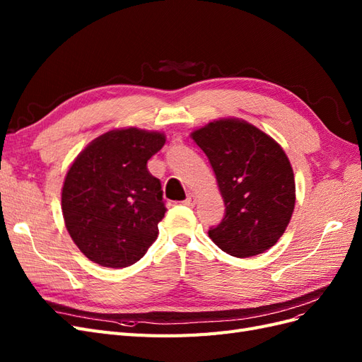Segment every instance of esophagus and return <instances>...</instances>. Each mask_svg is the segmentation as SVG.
<instances>
[{
	"instance_id": "34e87169",
	"label": "esophagus",
	"mask_w": 362,
	"mask_h": 362,
	"mask_svg": "<svg viewBox=\"0 0 362 362\" xmlns=\"http://www.w3.org/2000/svg\"><path fill=\"white\" fill-rule=\"evenodd\" d=\"M182 204L185 205V206H194V204H196V196L193 194V193H190L187 198H185L184 201H182Z\"/></svg>"
}]
</instances>
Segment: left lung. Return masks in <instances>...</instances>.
Here are the masks:
<instances>
[{"label": "left lung", "mask_w": 362, "mask_h": 362, "mask_svg": "<svg viewBox=\"0 0 362 362\" xmlns=\"http://www.w3.org/2000/svg\"><path fill=\"white\" fill-rule=\"evenodd\" d=\"M223 196L225 217L208 235L226 254L246 258L275 245L290 222L296 187L275 140L245 120H214L192 134Z\"/></svg>", "instance_id": "left-lung-1"}]
</instances>
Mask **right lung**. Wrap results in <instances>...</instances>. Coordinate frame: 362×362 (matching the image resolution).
Listing matches in <instances>:
<instances>
[{"label":"right lung","mask_w":362,"mask_h":362,"mask_svg":"<svg viewBox=\"0 0 362 362\" xmlns=\"http://www.w3.org/2000/svg\"><path fill=\"white\" fill-rule=\"evenodd\" d=\"M164 141L161 133L137 128L108 131L71 166L62 190L64 223L74 243L96 264H134L157 238L168 208L148 160Z\"/></svg>","instance_id":"obj_1"}]
</instances>
